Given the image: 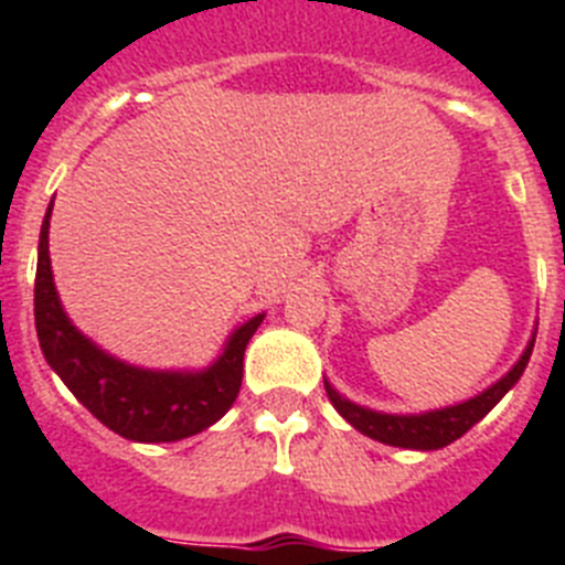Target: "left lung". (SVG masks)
Wrapping results in <instances>:
<instances>
[{
	"mask_svg": "<svg viewBox=\"0 0 565 565\" xmlns=\"http://www.w3.org/2000/svg\"><path fill=\"white\" fill-rule=\"evenodd\" d=\"M537 333V331H535ZM535 333L523 348L521 359H518L509 373H503L495 384H489L487 391L478 396L467 398V402L450 404V407H438V411H424V413H382L362 407V404L344 398L342 393L333 387L326 379V393L331 404L337 407L339 416L344 422L356 427L362 436L373 438V441L391 444V447H404V450H441L456 438H461L469 427H476L483 416H487L503 396L518 384V379L526 371L532 348H535Z\"/></svg>",
	"mask_w": 565,
	"mask_h": 565,
	"instance_id": "1",
	"label": "left lung"
}]
</instances>
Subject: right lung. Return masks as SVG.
Listing matches in <instances>:
<instances>
[{"label":"right lung","mask_w":565,"mask_h":565,"mask_svg":"<svg viewBox=\"0 0 565 565\" xmlns=\"http://www.w3.org/2000/svg\"><path fill=\"white\" fill-rule=\"evenodd\" d=\"M50 214L53 201L39 234L33 313L44 359L67 384V391L104 427L129 441H181L221 422L239 393L248 339L266 313H257L234 328L221 356L201 371H152L124 362L84 337L64 311L50 268Z\"/></svg>","instance_id":"1"}]
</instances>
